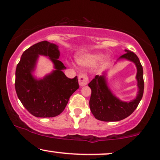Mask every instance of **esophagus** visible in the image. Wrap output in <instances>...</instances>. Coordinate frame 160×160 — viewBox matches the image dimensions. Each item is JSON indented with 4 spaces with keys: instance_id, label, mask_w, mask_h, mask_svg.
Segmentation results:
<instances>
[{
    "instance_id": "esophagus-1",
    "label": "esophagus",
    "mask_w": 160,
    "mask_h": 160,
    "mask_svg": "<svg viewBox=\"0 0 160 160\" xmlns=\"http://www.w3.org/2000/svg\"><path fill=\"white\" fill-rule=\"evenodd\" d=\"M78 80H79V83L81 86H86L88 82V79L87 75L85 74H82L79 76L78 78Z\"/></svg>"
}]
</instances>
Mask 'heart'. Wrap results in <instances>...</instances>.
Listing matches in <instances>:
<instances>
[{
  "mask_svg": "<svg viewBox=\"0 0 160 160\" xmlns=\"http://www.w3.org/2000/svg\"><path fill=\"white\" fill-rule=\"evenodd\" d=\"M103 55L102 53H89V54L82 55L81 57H78L77 61L80 65L85 67H92L94 65H97L100 61L103 59ZM109 61L108 57H106L103 59V64H107Z\"/></svg>",
  "mask_w": 160,
  "mask_h": 160,
  "instance_id": "1",
  "label": "heart"
}]
</instances>
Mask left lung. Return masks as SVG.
I'll return each mask as SVG.
<instances>
[{"label": "left lung", "mask_w": 160, "mask_h": 160, "mask_svg": "<svg viewBox=\"0 0 160 160\" xmlns=\"http://www.w3.org/2000/svg\"><path fill=\"white\" fill-rule=\"evenodd\" d=\"M126 53L121 56L119 59H127L132 62L137 68L136 80L138 88V94L135 99L127 102L122 101L115 97L107 85L106 73L95 78L88 83L92 94L89 100V107L92 113L96 119L103 122H118L126 118L137 108L142 98L144 92L143 68L139 59L133 52L124 50Z\"/></svg>", "instance_id": "obj_1"}]
</instances>
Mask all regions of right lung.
Instances as JSON below:
<instances>
[{"mask_svg": "<svg viewBox=\"0 0 160 160\" xmlns=\"http://www.w3.org/2000/svg\"><path fill=\"white\" fill-rule=\"evenodd\" d=\"M39 55L51 59L55 70L42 79L32 75ZM59 47L42 41L22 53L15 71V91L18 99L30 114L38 118L55 117L64 110L72 94L79 88L78 77L68 78L62 70L66 68L59 60Z\"/></svg>", "mask_w": 160, "mask_h": 160, "instance_id": "add662e5", "label": "right lung"}]
</instances>
